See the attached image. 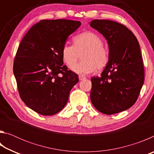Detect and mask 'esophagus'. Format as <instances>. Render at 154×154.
<instances>
[{"mask_svg":"<svg viewBox=\"0 0 154 154\" xmlns=\"http://www.w3.org/2000/svg\"><path fill=\"white\" fill-rule=\"evenodd\" d=\"M79 79L80 81L84 80V79H85V76H83V75H79Z\"/></svg>","mask_w":154,"mask_h":154,"instance_id":"1","label":"esophagus"}]
</instances>
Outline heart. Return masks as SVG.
<instances>
[{
  "instance_id": "heart-1",
  "label": "heart",
  "mask_w": 154,
  "mask_h": 154,
  "mask_svg": "<svg viewBox=\"0 0 154 154\" xmlns=\"http://www.w3.org/2000/svg\"><path fill=\"white\" fill-rule=\"evenodd\" d=\"M74 45L65 43L62 49V56L64 62L71 66L79 58V54L83 61L79 63L71 69L78 74L92 73L97 69L102 71L106 66L109 60V51L103 46L100 36L92 32H84L73 38Z\"/></svg>"
}]
</instances>
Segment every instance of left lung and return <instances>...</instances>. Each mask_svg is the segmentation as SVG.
<instances>
[{
    "instance_id": "obj_1",
    "label": "left lung",
    "mask_w": 154,
    "mask_h": 154,
    "mask_svg": "<svg viewBox=\"0 0 154 154\" xmlns=\"http://www.w3.org/2000/svg\"><path fill=\"white\" fill-rule=\"evenodd\" d=\"M90 26L106 38L109 60L100 77H92L90 99L106 115L131 107L144 83V68L137 38L128 28L106 20H94Z\"/></svg>"
}]
</instances>
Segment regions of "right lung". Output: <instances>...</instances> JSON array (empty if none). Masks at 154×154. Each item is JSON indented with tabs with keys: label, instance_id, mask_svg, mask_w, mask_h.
I'll return each mask as SVG.
<instances>
[{
	"label": "right lung",
	"instance_id": "right-lung-1",
	"mask_svg": "<svg viewBox=\"0 0 154 154\" xmlns=\"http://www.w3.org/2000/svg\"><path fill=\"white\" fill-rule=\"evenodd\" d=\"M82 23L69 20H41L22 38L14 64L21 98L28 107L43 116L63 109L78 75L64 65L62 47Z\"/></svg>",
	"mask_w": 154,
	"mask_h": 154
}]
</instances>
